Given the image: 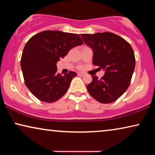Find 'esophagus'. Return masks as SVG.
Masks as SVG:
<instances>
[{
    "label": "esophagus",
    "mask_w": 155,
    "mask_h": 155,
    "mask_svg": "<svg viewBox=\"0 0 155 155\" xmlns=\"http://www.w3.org/2000/svg\"><path fill=\"white\" fill-rule=\"evenodd\" d=\"M78 75L79 76H84V73H78Z\"/></svg>",
    "instance_id": "1"
}]
</instances>
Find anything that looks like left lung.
<instances>
[{"instance_id":"obj_1","label":"left lung","mask_w":155,"mask_h":155,"mask_svg":"<svg viewBox=\"0 0 155 155\" xmlns=\"http://www.w3.org/2000/svg\"><path fill=\"white\" fill-rule=\"evenodd\" d=\"M80 35L93 51V64L105 72L101 79L92 76L87 86L88 92L99 102H114L130 85L135 65L134 51L130 44L114 33Z\"/></svg>"}]
</instances>
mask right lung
Returning <instances> with one entry per match:
<instances>
[{
    "mask_svg": "<svg viewBox=\"0 0 155 155\" xmlns=\"http://www.w3.org/2000/svg\"><path fill=\"white\" fill-rule=\"evenodd\" d=\"M82 44L77 34L51 30L38 33L27 42L20 64L25 84L34 96L52 103L66 93L77 73H57L56 63L71 48Z\"/></svg>",
    "mask_w": 155,
    "mask_h": 155,
    "instance_id": "obj_1",
    "label": "right lung"
}]
</instances>
